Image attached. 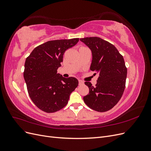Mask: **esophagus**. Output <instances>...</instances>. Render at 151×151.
<instances>
[{
  "label": "esophagus",
  "instance_id": "34e87169",
  "mask_svg": "<svg viewBox=\"0 0 151 151\" xmlns=\"http://www.w3.org/2000/svg\"><path fill=\"white\" fill-rule=\"evenodd\" d=\"M84 84V82L81 80H79V85H83Z\"/></svg>",
  "mask_w": 151,
  "mask_h": 151
}]
</instances>
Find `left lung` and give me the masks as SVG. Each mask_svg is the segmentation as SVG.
I'll return each mask as SVG.
<instances>
[{
  "label": "left lung",
  "mask_w": 151,
  "mask_h": 151,
  "mask_svg": "<svg viewBox=\"0 0 151 151\" xmlns=\"http://www.w3.org/2000/svg\"><path fill=\"white\" fill-rule=\"evenodd\" d=\"M80 40L92 52L91 70L99 75L94 87L85 82L89 93L84 96V101L95 111H107L120 101L124 92L127 74L124 59L113 45L99 37Z\"/></svg>",
  "instance_id": "1"
}]
</instances>
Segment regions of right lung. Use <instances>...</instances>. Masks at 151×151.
I'll return each mask as SVG.
<instances>
[{
  "label": "right lung",
  "instance_id": "right-lung-1",
  "mask_svg": "<svg viewBox=\"0 0 151 151\" xmlns=\"http://www.w3.org/2000/svg\"><path fill=\"white\" fill-rule=\"evenodd\" d=\"M79 38L48 41L36 47L26 58L24 78L32 101L41 110L54 113L65 107L78 86L75 77L57 74L65 52Z\"/></svg>",
  "mask_w": 151,
  "mask_h": 151
}]
</instances>
